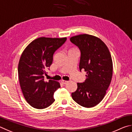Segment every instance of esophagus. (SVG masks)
<instances>
[{
    "label": "esophagus",
    "mask_w": 132,
    "mask_h": 132,
    "mask_svg": "<svg viewBox=\"0 0 132 132\" xmlns=\"http://www.w3.org/2000/svg\"><path fill=\"white\" fill-rule=\"evenodd\" d=\"M61 82L62 84H66L67 83H68V81H67V80H61Z\"/></svg>",
    "instance_id": "esophagus-1"
}]
</instances>
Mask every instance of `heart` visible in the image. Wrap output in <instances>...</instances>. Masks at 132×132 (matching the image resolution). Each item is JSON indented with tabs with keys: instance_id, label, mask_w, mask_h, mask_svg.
I'll return each mask as SVG.
<instances>
[{
	"instance_id": "obj_1",
	"label": "heart",
	"mask_w": 132,
	"mask_h": 132,
	"mask_svg": "<svg viewBox=\"0 0 132 132\" xmlns=\"http://www.w3.org/2000/svg\"><path fill=\"white\" fill-rule=\"evenodd\" d=\"M72 51H77L75 48H71V49L69 50V52H72Z\"/></svg>"
}]
</instances>
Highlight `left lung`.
I'll use <instances>...</instances> for the list:
<instances>
[{
  "instance_id": "left-lung-1",
  "label": "left lung",
  "mask_w": 132,
  "mask_h": 132,
  "mask_svg": "<svg viewBox=\"0 0 132 132\" xmlns=\"http://www.w3.org/2000/svg\"><path fill=\"white\" fill-rule=\"evenodd\" d=\"M70 40L80 50V71L87 72L86 80L78 83L77 90L71 96L82 107H94L104 97L111 81V55L107 46L97 37L83 34L71 37Z\"/></svg>"
}]
</instances>
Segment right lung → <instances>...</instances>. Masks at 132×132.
<instances>
[{
    "mask_svg": "<svg viewBox=\"0 0 132 132\" xmlns=\"http://www.w3.org/2000/svg\"><path fill=\"white\" fill-rule=\"evenodd\" d=\"M66 40L41 37L30 43L22 52L18 63V78L25 99L32 107L43 109L55 101L54 93L60 85L53 80L45 82L44 75L52 64L54 52Z\"/></svg>",
    "mask_w": 132,
    "mask_h": 132,
    "instance_id": "add662e5",
    "label": "right lung"
}]
</instances>
